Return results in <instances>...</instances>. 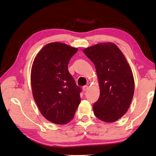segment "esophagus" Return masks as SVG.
Segmentation results:
<instances>
[{"label":"esophagus","mask_w":156,"mask_h":156,"mask_svg":"<svg viewBox=\"0 0 156 156\" xmlns=\"http://www.w3.org/2000/svg\"><path fill=\"white\" fill-rule=\"evenodd\" d=\"M88 89V86L87 85H85V86H84L83 87V91H86V90Z\"/></svg>","instance_id":"34e87169"}]
</instances>
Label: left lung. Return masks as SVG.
<instances>
[{"instance_id":"obj_1","label":"left lung","mask_w":156,"mask_h":156,"mask_svg":"<svg viewBox=\"0 0 156 156\" xmlns=\"http://www.w3.org/2000/svg\"><path fill=\"white\" fill-rule=\"evenodd\" d=\"M83 52L95 65L100 84V98L93 106L95 117L108 123L117 121L127 111L134 95L132 69L115 44H98Z\"/></svg>"}]
</instances>
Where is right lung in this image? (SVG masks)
<instances>
[{"instance_id":"right-lung-1","label":"right lung","mask_w":156,"mask_h":156,"mask_svg":"<svg viewBox=\"0 0 156 156\" xmlns=\"http://www.w3.org/2000/svg\"><path fill=\"white\" fill-rule=\"evenodd\" d=\"M77 51L54 42L46 45L34 59L30 75L34 100L41 115L54 123L69 122L80 103L82 89L67 68Z\"/></svg>"}]
</instances>
